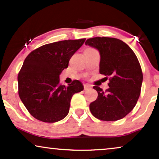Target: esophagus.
<instances>
[{
	"label": "esophagus",
	"instance_id": "1",
	"mask_svg": "<svg viewBox=\"0 0 159 159\" xmlns=\"http://www.w3.org/2000/svg\"><path fill=\"white\" fill-rule=\"evenodd\" d=\"M84 90H88L91 89V86L89 85V84H84Z\"/></svg>",
	"mask_w": 159,
	"mask_h": 159
}]
</instances>
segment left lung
<instances>
[{
  "label": "left lung",
  "instance_id": "1",
  "mask_svg": "<svg viewBox=\"0 0 159 159\" xmlns=\"http://www.w3.org/2000/svg\"><path fill=\"white\" fill-rule=\"evenodd\" d=\"M85 44L98 50L100 73L109 77L106 91L93 87L98 96L90 103V111L103 121L122 119L133 110L141 92L143 75L137 57L127 44L116 38H90Z\"/></svg>",
  "mask_w": 159,
  "mask_h": 159
}]
</instances>
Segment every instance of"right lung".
I'll use <instances>...</instances> for the list:
<instances>
[{
  "instance_id": "add662e5",
  "label": "right lung",
  "mask_w": 159,
  "mask_h": 159,
  "mask_svg": "<svg viewBox=\"0 0 159 159\" xmlns=\"http://www.w3.org/2000/svg\"><path fill=\"white\" fill-rule=\"evenodd\" d=\"M85 40L46 44L25 58L17 76L18 93L24 106L37 120L56 122L64 119L69 113L73 94L84 89L78 80L67 86L61 85L59 75Z\"/></svg>"
}]
</instances>
